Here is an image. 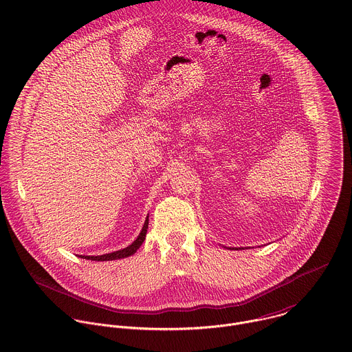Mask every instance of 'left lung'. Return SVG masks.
Instances as JSON below:
<instances>
[{
  "instance_id": "1",
  "label": "left lung",
  "mask_w": 352,
  "mask_h": 352,
  "mask_svg": "<svg viewBox=\"0 0 352 352\" xmlns=\"http://www.w3.org/2000/svg\"><path fill=\"white\" fill-rule=\"evenodd\" d=\"M224 248H230V250H244L243 247H239V248H237V247H226V245H224Z\"/></svg>"
}]
</instances>
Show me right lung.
Segmentation results:
<instances>
[{
    "label": "right lung",
    "instance_id": "add662e5",
    "mask_svg": "<svg viewBox=\"0 0 352 352\" xmlns=\"http://www.w3.org/2000/svg\"><path fill=\"white\" fill-rule=\"evenodd\" d=\"M147 228H148V216L144 220V224L142 227L140 234H138V237L125 248L118 250V251H113L109 254H104V255H79L80 258H86L90 261H115V259H121V258H126L129 255H133L138 248L142 245V243L146 239V234H147Z\"/></svg>",
    "mask_w": 352,
    "mask_h": 352
}]
</instances>
